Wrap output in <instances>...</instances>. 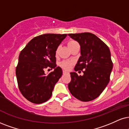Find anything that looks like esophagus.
Returning <instances> with one entry per match:
<instances>
[{"label":"esophagus","instance_id":"obj_1","mask_svg":"<svg viewBox=\"0 0 129 129\" xmlns=\"http://www.w3.org/2000/svg\"><path fill=\"white\" fill-rule=\"evenodd\" d=\"M63 74H69V72H66V71H63Z\"/></svg>","mask_w":129,"mask_h":129}]
</instances>
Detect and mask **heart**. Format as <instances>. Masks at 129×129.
Segmentation results:
<instances>
[{
  "label": "heart",
  "mask_w": 129,
  "mask_h": 129,
  "mask_svg": "<svg viewBox=\"0 0 129 129\" xmlns=\"http://www.w3.org/2000/svg\"><path fill=\"white\" fill-rule=\"evenodd\" d=\"M77 43L74 40H70L69 42H68V45L69 46V47H71L72 45H74V44ZM58 48H57L56 51H55V55L57 54L58 53ZM74 64V61L72 60H64V61H61L60 63V66L65 70H69L71 69V66H72V64Z\"/></svg>",
  "instance_id": "heart-1"
}]
</instances>
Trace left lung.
<instances>
[{"label":"left lung","mask_w":129,"mask_h":129,"mask_svg":"<svg viewBox=\"0 0 129 129\" xmlns=\"http://www.w3.org/2000/svg\"><path fill=\"white\" fill-rule=\"evenodd\" d=\"M68 35L81 46V55L74 70L84 73L82 76H78L76 72H71L68 88L71 93L79 101H93L101 95L110 80L113 67L110 51L93 33H71Z\"/></svg>","instance_id":"obj_1"}]
</instances>
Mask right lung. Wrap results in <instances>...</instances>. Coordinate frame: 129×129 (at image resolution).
<instances>
[{
    "mask_svg": "<svg viewBox=\"0 0 129 129\" xmlns=\"http://www.w3.org/2000/svg\"><path fill=\"white\" fill-rule=\"evenodd\" d=\"M67 34L48 33L33 38L20 52L16 68L19 90L31 103L45 102L62 75L61 68L56 67L55 51ZM46 69H54L46 75Z\"/></svg>",
    "mask_w": 129,
    "mask_h": 129,
    "instance_id": "obj_1",
    "label": "right lung"
}]
</instances>
